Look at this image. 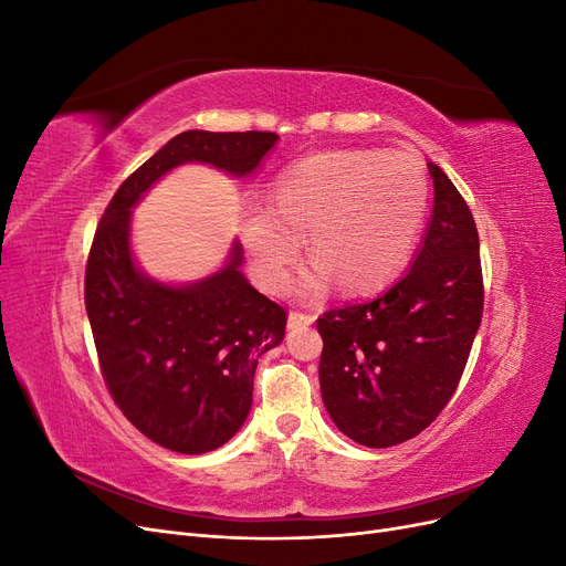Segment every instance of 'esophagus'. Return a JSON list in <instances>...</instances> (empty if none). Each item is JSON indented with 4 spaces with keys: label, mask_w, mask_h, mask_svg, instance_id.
Returning a JSON list of instances; mask_svg holds the SVG:
<instances>
[{
    "label": "esophagus",
    "mask_w": 566,
    "mask_h": 566,
    "mask_svg": "<svg viewBox=\"0 0 566 566\" xmlns=\"http://www.w3.org/2000/svg\"><path fill=\"white\" fill-rule=\"evenodd\" d=\"M314 318L316 316H312V314H302V312H290V316H287V328H306V325H312L314 323Z\"/></svg>",
    "instance_id": "1"
}]
</instances>
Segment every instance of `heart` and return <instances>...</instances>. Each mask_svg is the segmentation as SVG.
I'll return each instance as SVG.
<instances>
[{
	"label": "heart",
	"instance_id": "heart-1",
	"mask_svg": "<svg viewBox=\"0 0 566 566\" xmlns=\"http://www.w3.org/2000/svg\"><path fill=\"white\" fill-rule=\"evenodd\" d=\"M430 186L422 165L401 150H331L285 167L273 202H243L241 241L260 285L279 293L310 235L316 260L302 290L318 295L337 279L368 293L397 276L424 224Z\"/></svg>",
	"mask_w": 566,
	"mask_h": 566
}]
</instances>
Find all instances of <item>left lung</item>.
<instances>
[{
    "mask_svg": "<svg viewBox=\"0 0 566 566\" xmlns=\"http://www.w3.org/2000/svg\"><path fill=\"white\" fill-rule=\"evenodd\" d=\"M434 208L413 264L380 297L325 312L318 380L337 430L368 449L397 447L453 397L484 312L474 217L427 163Z\"/></svg>",
    "mask_w": 566,
    "mask_h": 566,
    "instance_id": "left-lung-1",
    "label": "left lung"
}]
</instances>
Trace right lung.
<instances>
[{"mask_svg": "<svg viewBox=\"0 0 566 566\" xmlns=\"http://www.w3.org/2000/svg\"><path fill=\"white\" fill-rule=\"evenodd\" d=\"M276 142L273 132H181L123 181L98 221L84 304L101 373L125 418L169 451L208 453L241 430L256 361L283 342L287 314L238 269V241L208 279H148L132 254V210L169 169L205 163L248 177Z\"/></svg>", "mask_w": 566, "mask_h": 566, "instance_id": "obj_1", "label": "right lung"}]
</instances>
